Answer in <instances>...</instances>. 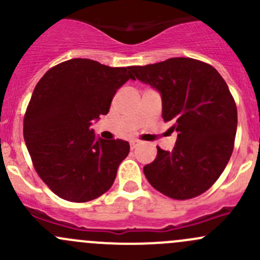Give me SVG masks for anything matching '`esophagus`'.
Returning <instances> with one entry per match:
<instances>
[{
    "mask_svg": "<svg viewBox=\"0 0 260 260\" xmlns=\"http://www.w3.org/2000/svg\"><path fill=\"white\" fill-rule=\"evenodd\" d=\"M129 143H131V148H132V149H135L136 147H137V145H138V143H140V142H138L137 140H132V141H131Z\"/></svg>",
    "mask_w": 260,
    "mask_h": 260,
    "instance_id": "obj_1",
    "label": "esophagus"
}]
</instances>
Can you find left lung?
I'll return each instance as SVG.
<instances>
[{
  "label": "left lung",
  "instance_id": "1",
  "mask_svg": "<svg viewBox=\"0 0 260 260\" xmlns=\"http://www.w3.org/2000/svg\"><path fill=\"white\" fill-rule=\"evenodd\" d=\"M131 70L161 93L162 118L179 133L171 152L157 147L154 161L143 167L145 176L175 200L201 195L219 179L234 149L238 111L226 83L210 64L191 57Z\"/></svg>",
  "mask_w": 260,
  "mask_h": 260
}]
</instances>
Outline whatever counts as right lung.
I'll return each instance as SVG.
<instances>
[{
  "mask_svg": "<svg viewBox=\"0 0 260 260\" xmlns=\"http://www.w3.org/2000/svg\"><path fill=\"white\" fill-rule=\"evenodd\" d=\"M131 67L90 59L55 65L36 84L23 117V138L40 179L64 200L86 203L113 185L129 153L123 140H96L91 122L107 114Z\"/></svg>",
  "mask_w": 260,
  "mask_h": 260,
  "instance_id": "add662e5",
  "label": "right lung"
}]
</instances>
